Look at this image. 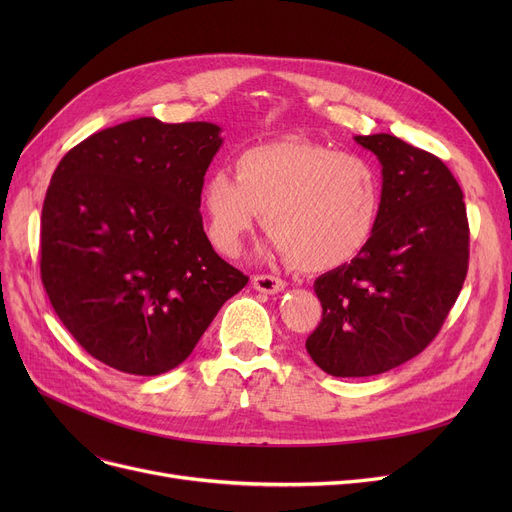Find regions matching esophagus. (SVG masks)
<instances>
[{"mask_svg":"<svg viewBox=\"0 0 512 512\" xmlns=\"http://www.w3.org/2000/svg\"><path fill=\"white\" fill-rule=\"evenodd\" d=\"M251 284H253L255 290L265 292V294H278L286 288V282L276 278V276H253Z\"/></svg>","mask_w":512,"mask_h":512,"instance_id":"esophagus-1","label":"esophagus"}]
</instances>
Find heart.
<instances>
[{
	"mask_svg": "<svg viewBox=\"0 0 512 512\" xmlns=\"http://www.w3.org/2000/svg\"><path fill=\"white\" fill-rule=\"evenodd\" d=\"M207 234L224 255L263 213L270 247L305 272H330L353 261L378 228L382 178L371 161L332 147L290 139L240 151L234 178L215 170L201 184Z\"/></svg>",
	"mask_w": 512,
	"mask_h": 512,
	"instance_id": "heart-1",
	"label": "heart"
}]
</instances>
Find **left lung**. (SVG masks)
I'll return each mask as SVG.
<instances>
[{
  "instance_id": "obj_1",
  "label": "left lung",
  "mask_w": 512,
  "mask_h": 512,
  "mask_svg": "<svg viewBox=\"0 0 512 512\" xmlns=\"http://www.w3.org/2000/svg\"><path fill=\"white\" fill-rule=\"evenodd\" d=\"M355 141L382 164V211L369 245L313 284L324 307L307 338L317 367L367 378L417 357L463 288L469 224L444 161L394 134Z\"/></svg>"
}]
</instances>
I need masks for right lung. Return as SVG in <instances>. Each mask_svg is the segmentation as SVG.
Instances as JSON below:
<instances>
[{"label":"right lung","instance_id":"1","mask_svg":"<svg viewBox=\"0 0 512 512\" xmlns=\"http://www.w3.org/2000/svg\"><path fill=\"white\" fill-rule=\"evenodd\" d=\"M211 122L130 120L70 149L41 213V280L97 361L178 367L249 278L213 251L201 184L224 139Z\"/></svg>","mask_w":512,"mask_h":512}]
</instances>
